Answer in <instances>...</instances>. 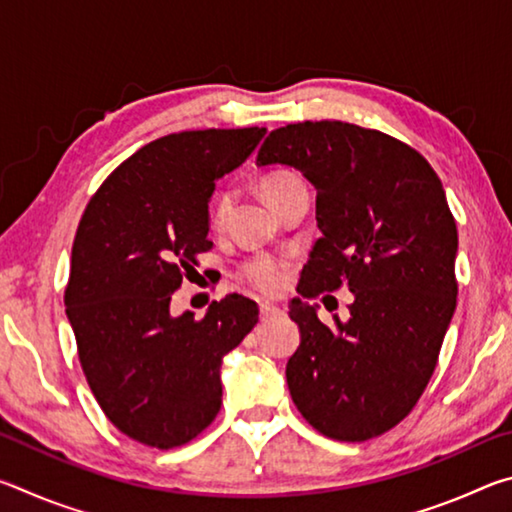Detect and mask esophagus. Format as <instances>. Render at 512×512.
I'll list each match as a JSON object with an SVG mask.
<instances>
[{"instance_id": "34e87169", "label": "esophagus", "mask_w": 512, "mask_h": 512, "mask_svg": "<svg viewBox=\"0 0 512 512\" xmlns=\"http://www.w3.org/2000/svg\"><path fill=\"white\" fill-rule=\"evenodd\" d=\"M280 311H282V309L271 305V302H262V305H259V316H262V320L273 318V316L280 314Z\"/></svg>"}]
</instances>
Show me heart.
Returning <instances> with one entry per match:
<instances>
[{"mask_svg":"<svg viewBox=\"0 0 512 512\" xmlns=\"http://www.w3.org/2000/svg\"><path fill=\"white\" fill-rule=\"evenodd\" d=\"M262 194L266 198V203L275 207L280 205L284 198H289L298 192H307L305 180H302L298 173H293L289 169H280L268 173V176L262 178ZM232 207V194L230 192H221L214 201V219L216 221H225ZM244 273L250 282L255 284L259 291L264 293H273L282 287L284 282V273H287V262L280 257L273 255H255L253 259H248L244 266Z\"/></svg>","mask_w":512,"mask_h":512,"instance_id":"1","label":"heart"}]
</instances>
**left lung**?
Wrapping results in <instances>:
<instances>
[{
	"instance_id": "1",
	"label": "left lung",
	"mask_w": 512,
	"mask_h": 512,
	"mask_svg": "<svg viewBox=\"0 0 512 512\" xmlns=\"http://www.w3.org/2000/svg\"><path fill=\"white\" fill-rule=\"evenodd\" d=\"M287 164L316 189L320 237L289 316L300 345L287 384L311 427L345 443L381 436L411 413L456 309L458 232L445 189L411 146L345 121L277 128L257 167ZM348 286L351 318L319 323L308 300Z\"/></svg>"
}]
</instances>
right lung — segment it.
I'll return each instance as SVG.
<instances>
[{"label": "right lung", "mask_w": 512, "mask_h": 512, "mask_svg": "<svg viewBox=\"0 0 512 512\" xmlns=\"http://www.w3.org/2000/svg\"><path fill=\"white\" fill-rule=\"evenodd\" d=\"M266 128L171 133L142 146L90 198L72 246L65 311L103 413L137 443L171 449L221 409V363L257 325L230 293L205 316H171V296L207 239L216 180L257 149Z\"/></svg>", "instance_id": "obj_1"}]
</instances>
